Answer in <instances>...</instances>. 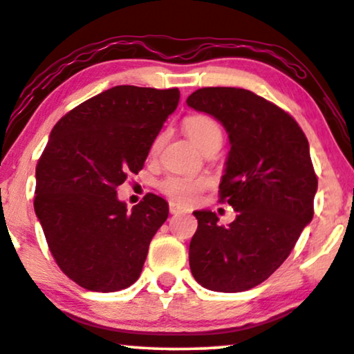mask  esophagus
Wrapping results in <instances>:
<instances>
[{
  "label": "esophagus",
  "instance_id": "esophagus-1",
  "mask_svg": "<svg viewBox=\"0 0 354 354\" xmlns=\"http://www.w3.org/2000/svg\"><path fill=\"white\" fill-rule=\"evenodd\" d=\"M189 210L186 207L179 205L176 202H170V213L171 215H181V213H187Z\"/></svg>",
  "mask_w": 354,
  "mask_h": 354
}]
</instances>
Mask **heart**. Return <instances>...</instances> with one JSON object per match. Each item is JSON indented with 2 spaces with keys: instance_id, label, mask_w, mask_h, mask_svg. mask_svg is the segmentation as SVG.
<instances>
[{
  "instance_id": "obj_1",
  "label": "heart",
  "mask_w": 354,
  "mask_h": 354,
  "mask_svg": "<svg viewBox=\"0 0 354 354\" xmlns=\"http://www.w3.org/2000/svg\"><path fill=\"white\" fill-rule=\"evenodd\" d=\"M184 129H186L187 136L191 138V141L201 149L203 144L210 139L220 138L221 139V128L218 125L216 120H213L212 117L205 115V113H194L184 118ZM163 136H158L156 141L152 142L151 153H157L158 149L162 146ZM210 186V181L207 178H198V176H186V175H171L162 179L158 187L165 194L167 197H170L173 202L179 203H194L197 202V198L205 189Z\"/></svg>"
}]
</instances>
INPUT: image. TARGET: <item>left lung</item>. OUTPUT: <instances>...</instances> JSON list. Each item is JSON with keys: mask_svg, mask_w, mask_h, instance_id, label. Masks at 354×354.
Returning a JSON list of instances; mask_svg holds the SVG:
<instances>
[{"mask_svg": "<svg viewBox=\"0 0 354 354\" xmlns=\"http://www.w3.org/2000/svg\"><path fill=\"white\" fill-rule=\"evenodd\" d=\"M194 111L216 118L229 138L221 201L237 212L227 226L210 210L194 212L192 276L215 292H243L266 281L313 220L317 178L310 144L281 107L242 88H201Z\"/></svg>", "mask_w": 354, "mask_h": 354, "instance_id": "1", "label": "left lung"}]
</instances>
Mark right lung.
Returning <instances> with one entry per match:
<instances>
[{
  "label": "right lung",
  "instance_id": "right-lung-1",
  "mask_svg": "<svg viewBox=\"0 0 354 354\" xmlns=\"http://www.w3.org/2000/svg\"><path fill=\"white\" fill-rule=\"evenodd\" d=\"M178 102V88L122 84L72 109L49 134L33 207L54 260L80 287L117 292L141 274L168 203L147 194L128 210L117 187L142 170Z\"/></svg>",
  "mask_w": 354,
  "mask_h": 354
}]
</instances>
